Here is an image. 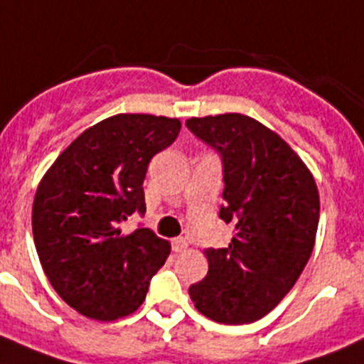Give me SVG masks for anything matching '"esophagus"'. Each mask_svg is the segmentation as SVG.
Masks as SVG:
<instances>
[{
  "mask_svg": "<svg viewBox=\"0 0 364 364\" xmlns=\"http://www.w3.org/2000/svg\"><path fill=\"white\" fill-rule=\"evenodd\" d=\"M188 249V243L185 238H173L172 240V251L173 252H185Z\"/></svg>",
  "mask_w": 364,
  "mask_h": 364,
  "instance_id": "obj_1",
  "label": "esophagus"
}]
</instances>
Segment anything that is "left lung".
Listing matches in <instances>:
<instances>
[{
	"instance_id": "left-lung-1",
	"label": "left lung",
	"mask_w": 364,
	"mask_h": 364,
	"mask_svg": "<svg viewBox=\"0 0 364 364\" xmlns=\"http://www.w3.org/2000/svg\"><path fill=\"white\" fill-rule=\"evenodd\" d=\"M186 128L220 154V218L235 225L227 247L205 249L208 273L188 295L221 324L255 322L289 293L311 257L317 185L289 144L251 117H192Z\"/></svg>"
}]
</instances>
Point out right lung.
I'll use <instances>...</instances> for the list:
<instances>
[{
  "label": "right lung",
  "mask_w": 364,
  "mask_h": 364,
  "mask_svg": "<svg viewBox=\"0 0 364 364\" xmlns=\"http://www.w3.org/2000/svg\"><path fill=\"white\" fill-rule=\"evenodd\" d=\"M179 129V119L144 113L104 119L78 135L38 185L36 252L50 286L78 314L115 321L146 299L170 243L146 227L124 235L121 223L146 213L148 164Z\"/></svg>",
  "instance_id": "1"
}]
</instances>
